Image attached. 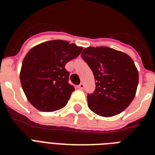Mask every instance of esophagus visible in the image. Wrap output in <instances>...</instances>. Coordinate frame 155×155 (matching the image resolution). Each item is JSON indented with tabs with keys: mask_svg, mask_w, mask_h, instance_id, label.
Wrapping results in <instances>:
<instances>
[{
	"mask_svg": "<svg viewBox=\"0 0 155 155\" xmlns=\"http://www.w3.org/2000/svg\"><path fill=\"white\" fill-rule=\"evenodd\" d=\"M78 87L79 89H83V88H84V84H83V83H81V84H79V85L78 86Z\"/></svg>",
	"mask_w": 155,
	"mask_h": 155,
	"instance_id": "1",
	"label": "esophagus"
}]
</instances>
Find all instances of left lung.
I'll return each instance as SVG.
<instances>
[{"label":"left lung","mask_w":155,"mask_h":155,"mask_svg":"<svg viewBox=\"0 0 155 155\" xmlns=\"http://www.w3.org/2000/svg\"><path fill=\"white\" fill-rule=\"evenodd\" d=\"M81 57L95 81V90L87 94V105L103 117L120 114L128 107L137 92L139 74L127 53L106 46L85 48Z\"/></svg>","instance_id":"1"}]
</instances>
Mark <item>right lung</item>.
<instances>
[{"label":"right lung","instance_id":"add662e5","mask_svg":"<svg viewBox=\"0 0 155 155\" xmlns=\"http://www.w3.org/2000/svg\"><path fill=\"white\" fill-rule=\"evenodd\" d=\"M83 47L65 40L42 42L28 52L22 61L20 81L28 102L42 112L64 108L74 87L68 83L65 65L80 55Z\"/></svg>","mask_w":155,"mask_h":155}]
</instances>
